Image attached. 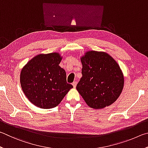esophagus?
<instances>
[{
    "label": "esophagus",
    "mask_w": 148,
    "mask_h": 148,
    "mask_svg": "<svg viewBox=\"0 0 148 148\" xmlns=\"http://www.w3.org/2000/svg\"><path fill=\"white\" fill-rule=\"evenodd\" d=\"M77 81H74V82L72 83V85H73V86L74 88H75L76 86H77Z\"/></svg>",
    "instance_id": "obj_1"
}]
</instances>
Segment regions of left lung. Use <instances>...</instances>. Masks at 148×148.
<instances>
[{
	"mask_svg": "<svg viewBox=\"0 0 148 148\" xmlns=\"http://www.w3.org/2000/svg\"><path fill=\"white\" fill-rule=\"evenodd\" d=\"M82 77L76 88L91 108L112 105L123 90L124 79L120 66L109 54L91 51L81 58Z\"/></svg>",
	"mask_w": 148,
	"mask_h": 148,
	"instance_id": "left-lung-1",
	"label": "left lung"
}]
</instances>
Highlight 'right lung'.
I'll return each instance as SVG.
<instances>
[{
  "label": "right lung",
  "instance_id": "1",
  "mask_svg": "<svg viewBox=\"0 0 148 148\" xmlns=\"http://www.w3.org/2000/svg\"><path fill=\"white\" fill-rule=\"evenodd\" d=\"M58 53L39 54L30 60L21 73L23 91L36 107L49 109L56 107L73 86L66 81V73L59 66Z\"/></svg>",
  "mask_w": 148,
  "mask_h": 148
}]
</instances>
